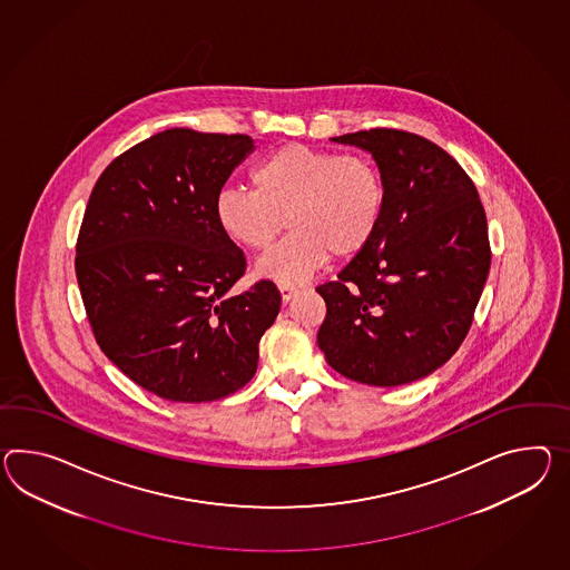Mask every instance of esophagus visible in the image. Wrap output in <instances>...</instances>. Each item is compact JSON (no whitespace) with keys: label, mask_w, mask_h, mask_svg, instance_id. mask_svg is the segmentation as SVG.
<instances>
[{"label":"esophagus","mask_w":570,"mask_h":570,"mask_svg":"<svg viewBox=\"0 0 570 570\" xmlns=\"http://www.w3.org/2000/svg\"><path fill=\"white\" fill-rule=\"evenodd\" d=\"M296 288L294 286H286V284H279V294H282V301L284 303H291L292 296L296 294Z\"/></svg>","instance_id":"1"}]
</instances>
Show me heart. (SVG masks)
Segmentation results:
<instances>
[{
  "label": "heart",
  "instance_id": "1",
  "mask_svg": "<svg viewBox=\"0 0 570 570\" xmlns=\"http://www.w3.org/2000/svg\"><path fill=\"white\" fill-rule=\"evenodd\" d=\"M253 191L224 189L214 216L240 247L265 250L288 224L292 235L257 264V276L303 284L323 265L371 245L385 209V181L364 154L286 144L250 173Z\"/></svg>",
  "mask_w": 570,
  "mask_h": 570
}]
</instances>
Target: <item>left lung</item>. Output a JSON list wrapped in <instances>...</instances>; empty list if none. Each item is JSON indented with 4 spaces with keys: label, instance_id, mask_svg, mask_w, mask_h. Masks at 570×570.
<instances>
[{
    "label": "left lung",
    "instance_id": "1",
    "mask_svg": "<svg viewBox=\"0 0 570 570\" xmlns=\"http://www.w3.org/2000/svg\"><path fill=\"white\" fill-rule=\"evenodd\" d=\"M373 154L385 181L375 238L317 286V344L340 375L395 387L431 375L472 327L490 272L487 212L470 175L431 139L376 127L332 138Z\"/></svg>",
    "mask_w": 570,
    "mask_h": 570
}]
</instances>
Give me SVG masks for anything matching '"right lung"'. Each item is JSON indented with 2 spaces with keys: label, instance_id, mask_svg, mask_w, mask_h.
I'll use <instances>...</instances> for the list:
<instances>
[{
  "label": "right lung",
  "instance_id": "right-lung-1",
  "mask_svg": "<svg viewBox=\"0 0 570 570\" xmlns=\"http://www.w3.org/2000/svg\"><path fill=\"white\" fill-rule=\"evenodd\" d=\"M253 150L245 134L175 127L102 170L76 243V278L105 356L168 402H216L249 383L282 296L272 279L230 294L245 253L214 204Z\"/></svg>",
  "mask_w": 570,
  "mask_h": 570
}]
</instances>
